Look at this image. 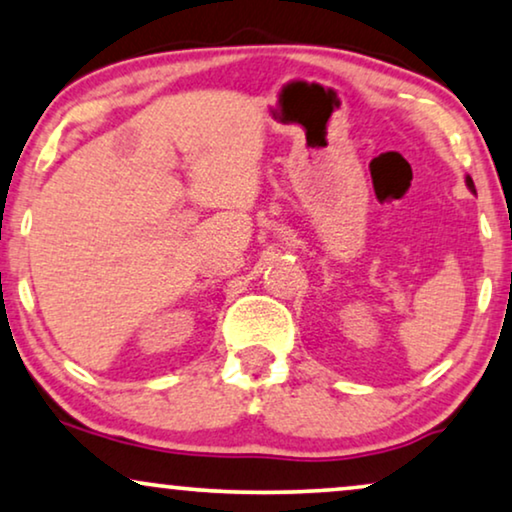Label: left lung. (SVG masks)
<instances>
[{
    "mask_svg": "<svg viewBox=\"0 0 512 512\" xmlns=\"http://www.w3.org/2000/svg\"><path fill=\"white\" fill-rule=\"evenodd\" d=\"M466 185L470 188V192H475V183H473V178H470V176H466Z\"/></svg>",
    "mask_w": 512,
    "mask_h": 512,
    "instance_id": "8db88e82",
    "label": "left lung"
}]
</instances>
